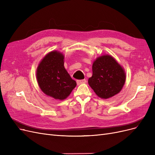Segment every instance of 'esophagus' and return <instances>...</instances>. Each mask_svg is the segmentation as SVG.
I'll return each mask as SVG.
<instances>
[{
    "label": "esophagus",
    "instance_id": "obj_1",
    "mask_svg": "<svg viewBox=\"0 0 155 155\" xmlns=\"http://www.w3.org/2000/svg\"><path fill=\"white\" fill-rule=\"evenodd\" d=\"M87 82L86 79H81V80H77V84L79 85H81V84H83V83H85Z\"/></svg>",
    "mask_w": 155,
    "mask_h": 155
}]
</instances>
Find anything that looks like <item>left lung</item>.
Instances as JSON below:
<instances>
[{"instance_id": "left-lung-1", "label": "left lung", "mask_w": 155, "mask_h": 155, "mask_svg": "<svg viewBox=\"0 0 155 155\" xmlns=\"http://www.w3.org/2000/svg\"><path fill=\"white\" fill-rule=\"evenodd\" d=\"M125 79V72L121 65L111 55H105L94 61L92 76L88 83L98 97L108 99L121 91Z\"/></svg>"}]
</instances>
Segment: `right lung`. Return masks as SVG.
<instances>
[{
  "label": "right lung",
  "instance_id": "right-lung-1",
  "mask_svg": "<svg viewBox=\"0 0 155 155\" xmlns=\"http://www.w3.org/2000/svg\"><path fill=\"white\" fill-rule=\"evenodd\" d=\"M36 76L41 90L56 100L66 99L77 85L64 68L63 54L58 51H51L41 60Z\"/></svg>",
  "mask_w": 155,
  "mask_h": 155
}]
</instances>
